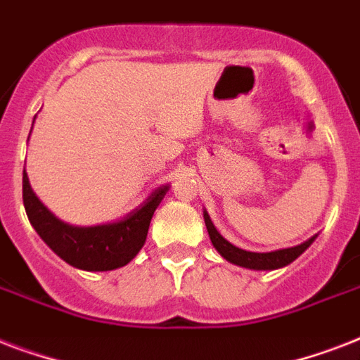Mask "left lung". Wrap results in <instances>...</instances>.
Here are the masks:
<instances>
[{
    "mask_svg": "<svg viewBox=\"0 0 360 360\" xmlns=\"http://www.w3.org/2000/svg\"><path fill=\"white\" fill-rule=\"evenodd\" d=\"M203 220H205V226H207L209 237H211V243L217 248L220 256L224 257L226 262L233 263V265H239V267L245 269H254V271H274V269L285 267L290 265L291 262H295L297 257L301 256L302 252L307 250L308 246L312 245L316 237L312 236L310 239H307L304 243L297 246H290V248H280V250L273 252H250L243 250L239 246L231 245L230 240L224 239L220 236L219 230L214 228L213 220L209 217L207 211H203Z\"/></svg>",
    "mask_w": 360,
    "mask_h": 360,
    "instance_id": "left-lung-1",
    "label": "left lung"
}]
</instances>
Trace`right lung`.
Listing matches in <instances>:
<instances>
[{
    "mask_svg": "<svg viewBox=\"0 0 360 360\" xmlns=\"http://www.w3.org/2000/svg\"><path fill=\"white\" fill-rule=\"evenodd\" d=\"M168 191L169 185L158 186L146 202L114 222L72 226L59 220L37 198L25 169L22 177L24 207L31 226L63 262L82 271H114L132 262L146 243L155 209Z\"/></svg>",
    "mask_w": 360,
    "mask_h": 360,
    "instance_id": "right-lung-1",
    "label": "right lung"
}]
</instances>
